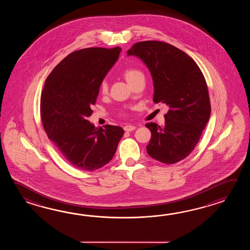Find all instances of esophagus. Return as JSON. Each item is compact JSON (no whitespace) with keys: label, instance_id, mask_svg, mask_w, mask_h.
<instances>
[{"label":"esophagus","instance_id":"34e87169","mask_svg":"<svg viewBox=\"0 0 250 250\" xmlns=\"http://www.w3.org/2000/svg\"><path fill=\"white\" fill-rule=\"evenodd\" d=\"M123 128H124V130H125V131L130 132V131L134 130V129L136 128V127H135V126H132V125H127V126H125Z\"/></svg>","mask_w":250,"mask_h":250}]
</instances>
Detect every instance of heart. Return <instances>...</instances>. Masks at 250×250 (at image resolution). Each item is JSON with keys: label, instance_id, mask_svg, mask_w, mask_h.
Segmentation results:
<instances>
[{"label": "heart", "instance_id": "obj_1", "mask_svg": "<svg viewBox=\"0 0 250 250\" xmlns=\"http://www.w3.org/2000/svg\"><path fill=\"white\" fill-rule=\"evenodd\" d=\"M123 76H124L125 80H127V82L129 85H131L133 82H135L139 78L144 77L143 73L140 70L136 69H125L124 72H123ZM100 90H101L103 94H105L108 91V83L105 80H104L102 82L101 85H100Z\"/></svg>", "mask_w": 250, "mask_h": 250}]
</instances>
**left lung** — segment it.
<instances>
[{
  "label": "left lung",
  "mask_w": 250,
  "mask_h": 250,
  "mask_svg": "<svg viewBox=\"0 0 250 250\" xmlns=\"http://www.w3.org/2000/svg\"><path fill=\"white\" fill-rule=\"evenodd\" d=\"M149 69L155 104L169 111L164 126L146 123L151 138L147 154L164 164H175L195 148L211 113L208 85L193 59L180 49L160 41H144L127 50Z\"/></svg>",
  "instance_id": "left-lung-1"
}]
</instances>
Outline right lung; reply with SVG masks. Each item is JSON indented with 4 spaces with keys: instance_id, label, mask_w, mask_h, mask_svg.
Here are the masks:
<instances>
[{
    "instance_id": "right-lung-1",
    "label": "right lung",
    "mask_w": 250,
    "mask_h": 250,
    "mask_svg": "<svg viewBox=\"0 0 250 250\" xmlns=\"http://www.w3.org/2000/svg\"><path fill=\"white\" fill-rule=\"evenodd\" d=\"M120 47H92L69 54L53 69L41 96V118L49 139L75 168L95 170L108 164L124 130L95 127L93 113L100 85L117 62Z\"/></svg>"
}]
</instances>
